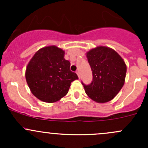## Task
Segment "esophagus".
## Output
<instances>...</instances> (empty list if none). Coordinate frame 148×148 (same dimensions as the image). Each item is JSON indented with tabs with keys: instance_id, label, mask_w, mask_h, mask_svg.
Here are the masks:
<instances>
[{
	"instance_id": "obj_1",
	"label": "esophagus",
	"mask_w": 148,
	"mask_h": 148,
	"mask_svg": "<svg viewBox=\"0 0 148 148\" xmlns=\"http://www.w3.org/2000/svg\"><path fill=\"white\" fill-rule=\"evenodd\" d=\"M77 75H78V77H79V78L80 79V77H81V76H80V72H79V71H77Z\"/></svg>"
}]
</instances>
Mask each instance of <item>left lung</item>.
I'll list each match as a JSON object with an SVG mask.
<instances>
[{
  "label": "left lung",
  "instance_id": "obj_1",
  "mask_svg": "<svg viewBox=\"0 0 148 148\" xmlns=\"http://www.w3.org/2000/svg\"><path fill=\"white\" fill-rule=\"evenodd\" d=\"M93 75L89 85L82 83L86 94L97 103H105L114 99L125 84L127 66L114 49L99 46L86 53Z\"/></svg>",
  "mask_w": 148,
  "mask_h": 148
}]
</instances>
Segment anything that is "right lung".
<instances>
[{"label": "right lung", "instance_id": "obj_1", "mask_svg": "<svg viewBox=\"0 0 148 148\" xmlns=\"http://www.w3.org/2000/svg\"><path fill=\"white\" fill-rule=\"evenodd\" d=\"M64 51L56 46L37 51L26 70V79L31 93L48 103L60 100L69 92L71 83L78 79L70 70V62L64 59Z\"/></svg>", "mask_w": 148, "mask_h": 148}]
</instances>
